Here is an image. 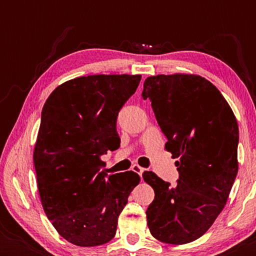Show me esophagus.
<instances>
[{
  "mask_svg": "<svg viewBox=\"0 0 256 256\" xmlns=\"http://www.w3.org/2000/svg\"><path fill=\"white\" fill-rule=\"evenodd\" d=\"M132 171H135L136 174H140V176H142V174H143V171H144V169H143V168H141L138 166V164H134V166H132Z\"/></svg>",
  "mask_w": 256,
  "mask_h": 256,
  "instance_id": "esophagus-1",
  "label": "esophagus"
}]
</instances>
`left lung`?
I'll use <instances>...</instances> for the list:
<instances>
[{
  "label": "left lung",
  "mask_w": 256,
  "mask_h": 256,
  "mask_svg": "<svg viewBox=\"0 0 256 256\" xmlns=\"http://www.w3.org/2000/svg\"><path fill=\"white\" fill-rule=\"evenodd\" d=\"M166 149L180 172L176 186L144 171L155 191L146 224L157 240L184 244L197 240L213 225L228 199L238 174L239 128L232 108L219 90L196 74L152 76L143 84Z\"/></svg>",
  "instance_id": "1"
}]
</instances>
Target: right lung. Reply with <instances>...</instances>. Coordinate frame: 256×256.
<instances>
[{
    "instance_id": "add662e5",
    "label": "right lung",
    "mask_w": 256,
    "mask_h": 256,
    "mask_svg": "<svg viewBox=\"0 0 256 256\" xmlns=\"http://www.w3.org/2000/svg\"><path fill=\"white\" fill-rule=\"evenodd\" d=\"M140 74L79 76L45 101L34 150L42 205L59 236L76 246L107 244L140 176L108 174L101 156L120 146L116 118Z\"/></svg>"
}]
</instances>
